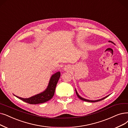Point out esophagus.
<instances>
[{
    "label": "esophagus",
    "mask_w": 128,
    "mask_h": 128,
    "mask_svg": "<svg viewBox=\"0 0 128 128\" xmlns=\"http://www.w3.org/2000/svg\"><path fill=\"white\" fill-rule=\"evenodd\" d=\"M65 69H66V68H65Z\"/></svg>",
    "instance_id": "esophagus-1"
}]
</instances>
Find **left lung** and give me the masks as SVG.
<instances>
[{
	"mask_svg": "<svg viewBox=\"0 0 128 128\" xmlns=\"http://www.w3.org/2000/svg\"><path fill=\"white\" fill-rule=\"evenodd\" d=\"M109 42H112V41H109ZM112 43H113V42H112ZM75 91H76V95H77V97H78L80 99H81V100H84V101H85V102H99V101H100V100H103V99H105L106 98H107V97H108L109 96V95L108 96H107L106 97H104V98H102V99H98V100H88V99H85V98H82V97H81L79 95H78V92H77V90H75Z\"/></svg>",
	"mask_w": 128,
	"mask_h": 128,
	"instance_id": "left-lung-1",
	"label": "left lung"
}]
</instances>
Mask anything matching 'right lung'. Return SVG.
I'll return each mask as SVG.
<instances>
[{"label": "right lung", "mask_w": 128, "mask_h": 128, "mask_svg": "<svg viewBox=\"0 0 128 128\" xmlns=\"http://www.w3.org/2000/svg\"><path fill=\"white\" fill-rule=\"evenodd\" d=\"M60 76V72L53 74L49 81L48 86L43 92L28 98H23L16 96V97L24 102L30 104H38L46 102L50 100L54 96L55 88ZM15 96V95H14Z\"/></svg>", "instance_id": "obj_1"}]
</instances>
